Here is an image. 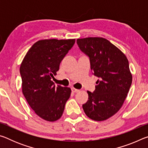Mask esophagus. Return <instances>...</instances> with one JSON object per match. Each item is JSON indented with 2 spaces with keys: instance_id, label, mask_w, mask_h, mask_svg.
Segmentation results:
<instances>
[{
  "instance_id": "obj_1",
  "label": "esophagus",
  "mask_w": 148,
  "mask_h": 148,
  "mask_svg": "<svg viewBox=\"0 0 148 148\" xmlns=\"http://www.w3.org/2000/svg\"><path fill=\"white\" fill-rule=\"evenodd\" d=\"M72 91L73 92H79V89H75L74 87H72Z\"/></svg>"
}]
</instances>
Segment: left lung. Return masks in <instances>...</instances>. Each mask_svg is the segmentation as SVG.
Returning <instances> with one entry per match:
<instances>
[{"label": "left lung", "mask_w": 148, "mask_h": 148, "mask_svg": "<svg viewBox=\"0 0 148 148\" xmlns=\"http://www.w3.org/2000/svg\"><path fill=\"white\" fill-rule=\"evenodd\" d=\"M82 51L89 57L91 69L99 77L94 92L87 91L88 101L82 105L94 121L106 120L121 109L132 84L127 57L118 47L102 37L77 39Z\"/></svg>", "instance_id": "obj_1"}]
</instances>
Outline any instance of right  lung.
I'll return each mask as SVG.
<instances>
[{
	"instance_id": "obj_1",
	"label": "right lung",
	"mask_w": 148,
	"mask_h": 148,
	"mask_svg": "<svg viewBox=\"0 0 148 148\" xmlns=\"http://www.w3.org/2000/svg\"><path fill=\"white\" fill-rule=\"evenodd\" d=\"M75 39H43L32 45L20 65L22 92L37 116L47 121L62 116L71 89L56 86L52 78Z\"/></svg>"
}]
</instances>
